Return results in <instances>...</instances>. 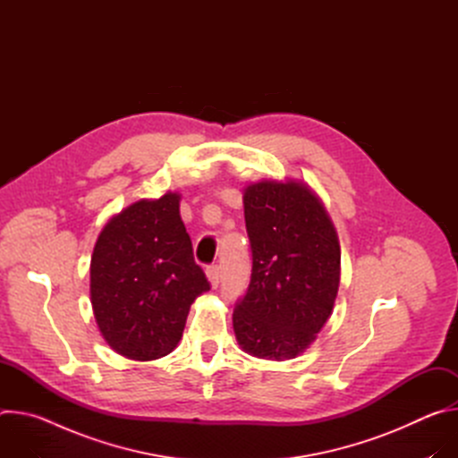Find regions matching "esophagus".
<instances>
[{
	"instance_id": "1",
	"label": "esophagus",
	"mask_w": 458,
	"mask_h": 458,
	"mask_svg": "<svg viewBox=\"0 0 458 458\" xmlns=\"http://www.w3.org/2000/svg\"><path fill=\"white\" fill-rule=\"evenodd\" d=\"M207 277H208L212 288H217L219 279H221V270H219V267H208V268H207Z\"/></svg>"
}]
</instances>
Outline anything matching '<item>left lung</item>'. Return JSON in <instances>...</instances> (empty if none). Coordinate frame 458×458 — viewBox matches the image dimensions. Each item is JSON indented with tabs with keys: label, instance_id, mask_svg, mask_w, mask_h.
<instances>
[{
	"label": "left lung",
	"instance_id": "8db88e82",
	"mask_svg": "<svg viewBox=\"0 0 458 458\" xmlns=\"http://www.w3.org/2000/svg\"><path fill=\"white\" fill-rule=\"evenodd\" d=\"M251 279L233 310L242 352L267 360L304 353L328 322L341 283L337 230L302 181L263 179L242 190Z\"/></svg>",
	"mask_w": 458,
	"mask_h": 458
}]
</instances>
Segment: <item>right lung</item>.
I'll list each match as a JSON object with an SVG mask.
<instances>
[{
    "label": "right lung",
    "instance_id": "add662e5",
    "mask_svg": "<svg viewBox=\"0 0 458 458\" xmlns=\"http://www.w3.org/2000/svg\"><path fill=\"white\" fill-rule=\"evenodd\" d=\"M179 191L112 216L90 259V302L106 344L156 360L179 344L191 302L210 290L179 216Z\"/></svg>",
    "mask_w": 458,
    "mask_h": 458
}]
</instances>
